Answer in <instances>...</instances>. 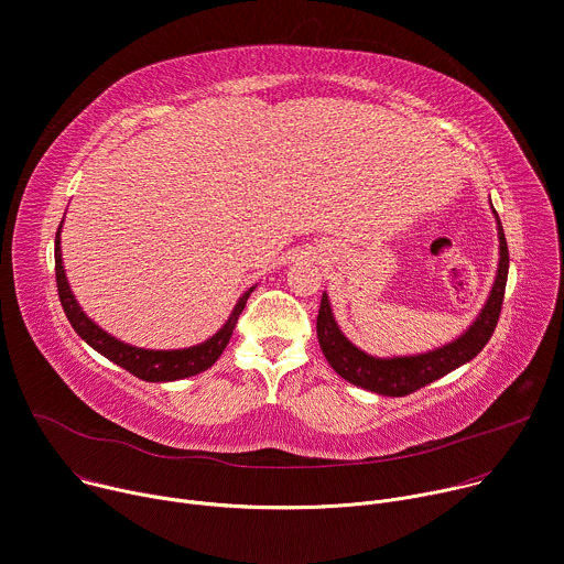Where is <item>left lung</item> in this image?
<instances>
[{"label": "left lung", "mask_w": 564, "mask_h": 564, "mask_svg": "<svg viewBox=\"0 0 564 564\" xmlns=\"http://www.w3.org/2000/svg\"><path fill=\"white\" fill-rule=\"evenodd\" d=\"M497 217V213H495ZM497 232H499V267L495 275L492 291L488 295V302L484 304L481 314L470 325V329L453 340L451 345H444L434 351L419 354V356H405V358H373L354 347L338 329L332 306L327 295L321 300V311L316 321L318 343L323 347L325 358L329 365L340 373V377L362 390L377 392L383 397H408L432 381L446 377L453 369L462 367L464 362L473 360L490 340L499 314H502L505 302V289L509 278V246L507 237L497 217Z\"/></svg>", "instance_id": "obj_1"}]
</instances>
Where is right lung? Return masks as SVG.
<instances>
[{"instance_id": "add662e5", "label": "right lung", "mask_w": 564, "mask_h": 564, "mask_svg": "<svg viewBox=\"0 0 564 564\" xmlns=\"http://www.w3.org/2000/svg\"><path fill=\"white\" fill-rule=\"evenodd\" d=\"M55 282H57V295H59V304L65 308V314L72 323V327L76 329V334L91 345L98 354H102L105 358H109L111 362L120 365L122 369H128L130 373H134L137 379L141 381H150V383H161V381H178V379H187L195 377V373L208 369L226 349L232 329L237 325V318L246 306V300L250 295V291H246L232 316L228 318V323L206 343L191 347V349H176V351H152V349H141V347H132L124 345L120 340H116L113 336H109L107 332H102L98 325H94L85 314L83 308L78 306L69 282L65 278V267H62V256H59V228L55 232Z\"/></svg>"}]
</instances>
